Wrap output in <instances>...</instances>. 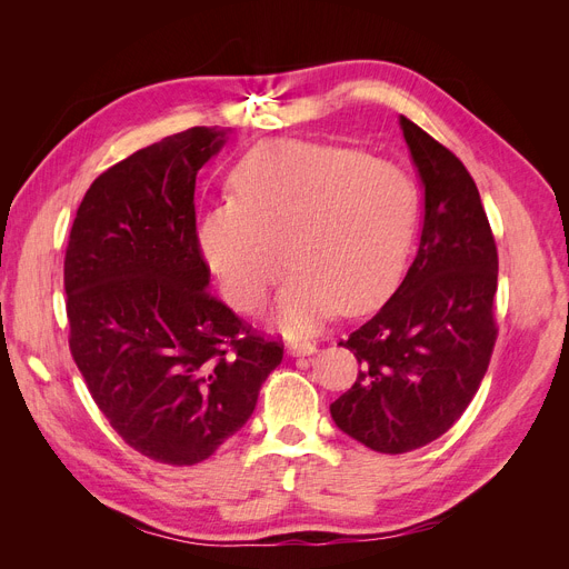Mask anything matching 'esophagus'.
I'll use <instances>...</instances> for the list:
<instances>
[{"label":"esophagus","mask_w":569,"mask_h":569,"mask_svg":"<svg viewBox=\"0 0 569 569\" xmlns=\"http://www.w3.org/2000/svg\"><path fill=\"white\" fill-rule=\"evenodd\" d=\"M288 352L295 357H302V355H313L316 352V343L305 341V339H295L288 343Z\"/></svg>","instance_id":"34e87169"}]
</instances>
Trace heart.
I'll use <instances>...</instances> for the list:
<instances>
[{
  "instance_id": "b5f03b06",
  "label": "heart",
  "mask_w": 569,
  "mask_h": 569,
  "mask_svg": "<svg viewBox=\"0 0 569 569\" xmlns=\"http://www.w3.org/2000/svg\"><path fill=\"white\" fill-rule=\"evenodd\" d=\"M234 198L200 219L198 247L226 300L258 309L288 262L277 320L311 332L341 307L390 292L417 226L415 182L397 163L307 140H267L232 172ZM287 256H282V247Z\"/></svg>"
}]
</instances>
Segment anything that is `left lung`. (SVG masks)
Returning a JSON list of instances; mask_svg holds the SVG:
<instances>
[{
    "label": "left lung",
    "instance_id": "1",
    "mask_svg": "<svg viewBox=\"0 0 569 569\" xmlns=\"http://www.w3.org/2000/svg\"><path fill=\"white\" fill-rule=\"evenodd\" d=\"M425 191L420 249L380 311L339 346L360 376L332 406L335 425L382 455L425 447L450 429L489 369L496 343L498 251L466 166L403 114Z\"/></svg>",
    "mask_w": 569,
    "mask_h": 569
}]
</instances>
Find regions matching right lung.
<instances>
[{
	"label": "right lung",
	"mask_w": 569,
	"mask_h": 569,
	"mask_svg": "<svg viewBox=\"0 0 569 569\" xmlns=\"http://www.w3.org/2000/svg\"><path fill=\"white\" fill-rule=\"evenodd\" d=\"M230 129L193 127L87 189L64 260L71 355L136 452L193 466L242 429L283 357L207 292L196 177Z\"/></svg>",
	"instance_id": "right-lung-1"
}]
</instances>
